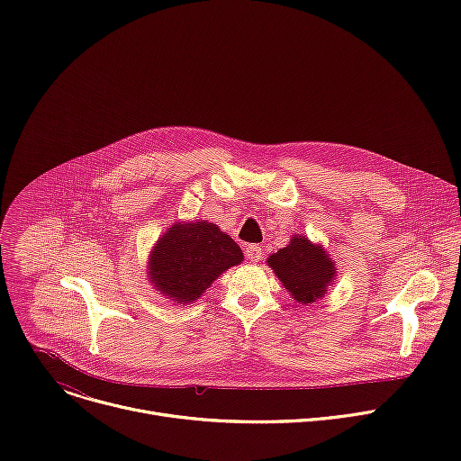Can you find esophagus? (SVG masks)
<instances>
[{
    "label": "esophagus",
    "instance_id": "obj_1",
    "mask_svg": "<svg viewBox=\"0 0 461 461\" xmlns=\"http://www.w3.org/2000/svg\"><path fill=\"white\" fill-rule=\"evenodd\" d=\"M262 248L258 246V244H249L248 248H246V257L251 260V262H257V260H260L262 258Z\"/></svg>",
    "mask_w": 461,
    "mask_h": 461
}]
</instances>
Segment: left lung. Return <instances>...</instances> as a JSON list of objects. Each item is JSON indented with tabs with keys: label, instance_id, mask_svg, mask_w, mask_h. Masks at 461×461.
I'll use <instances>...</instances> for the list:
<instances>
[{
	"label": "left lung",
	"instance_id": "left-lung-1",
	"mask_svg": "<svg viewBox=\"0 0 461 461\" xmlns=\"http://www.w3.org/2000/svg\"><path fill=\"white\" fill-rule=\"evenodd\" d=\"M268 265L301 304H312L324 297L336 277V262L321 244H312L304 235H294L288 246L268 257Z\"/></svg>",
	"mask_w": 461,
	"mask_h": 461
}]
</instances>
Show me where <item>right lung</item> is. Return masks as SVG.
Masks as SVG:
<instances>
[{
  "instance_id": "add662e5",
  "label": "right lung",
  "mask_w": 461,
  "mask_h": 461,
  "mask_svg": "<svg viewBox=\"0 0 461 461\" xmlns=\"http://www.w3.org/2000/svg\"><path fill=\"white\" fill-rule=\"evenodd\" d=\"M239 244L213 222L173 224L149 255V279L157 292L185 304L199 299L226 270L242 262Z\"/></svg>"
}]
</instances>
